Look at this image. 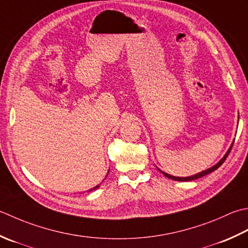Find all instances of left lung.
I'll return each mask as SVG.
<instances>
[{
	"label": "left lung",
	"instance_id": "left-lung-1",
	"mask_svg": "<svg viewBox=\"0 0 248 248\" xmlns=\"http://www.w3.org/2000/svg\"><path fill=\"white\" fill-rule=\"evenodd\" d=\"M232 146H233V144L231 145V147L229 148V150H228L227 152V154L225 155V157L222 158L219 162H218L216 166H214V167H212L211 169H208V170H206V171H203V172H201V173H198V174H196V175H192V176H189V177H176V176H171L170 175V174H167V173H164V172H162V171H160L161 172L164 176H167L168 178H171V179H174V181H177V182H189V181H193V179H198V178H200V177H203V176H205V175H207V174H210V173H212L213 171H215V170H217L218 168H219L222 163L225 162V160L227 159V157L229 156V154H230V150L232 149Z\"/></svg>",
	"mask_w": 248,
	"mask_h": 248
}]
</instances>
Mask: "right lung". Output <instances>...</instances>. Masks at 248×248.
<instances>
[{"instance_id": "right-lung-1", "label": "right lung", "mask_w": 248, "mask_h": 248, "mask_svg": "<svg viewBox=\"0 0 248 248\" xmlns=\"http://www.w3.org/2000/svg\"><path fill=\"white\" fill-rule=\"evenodd\" d=\"M99 187H100L99 185H98V186H95L94 188H92V189H90V190H89V191H91V190H94V189H96V188H99Z\"/></svg>"}]
</instances>
